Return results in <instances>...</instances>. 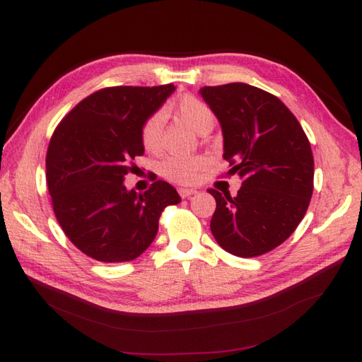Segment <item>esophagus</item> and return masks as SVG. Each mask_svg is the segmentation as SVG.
<instances>
[{
    "instance_id": "esophagus-1",
    "label": "esophagus",
    "mask_w": 362,
    "mask_h": 362,
    "mask_svg": "<svg viewBox=\"0 0 362 362\" xmlns=\"http://www.w3.org/2000/svg\"><path fill=\"white\" fill-rule=\"evenodd\" d=\"M196 193H197L196 188H179V194H180V197H183V199H187V197L193 196V194H196Z\"/></svg>"
}]
</instances>
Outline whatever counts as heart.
Here are the masks:
<instances>
[{
  "instance_id": "obj_1",
  "label": "heart",
  "mask_w": 362,
  "mask_h": 362,
  "mask_svg": "<svg viewBox=\"0 0 362 362\" xmlns=\"http://www.w3.org/2000/svg\"><path fill=\"white\" fill-rule=\"evenodd\" d=\"M173 112L183 119L187 124L196 130L197 134H204L211 130L214 124V115L211 109L201 99L194 96H183L173 107ZM141 144L146 151H157L161 143V117L152 115L141 126ZM206 161L204 157H169L161 163V173L166 179L177 183H193L199 174L202 173Z\"/></svg>"
}]
</instances>
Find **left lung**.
<instances>
[{"label":"left lung","instance_id":"1","mask_svg":"<svg viewBox=\"0 0 362 362\" xmlns=\"http://www.w3.org/2000/svg\"><path fill=\"white\" fill-rule=\"evenodd\" d=\"M222 129L228 175H240L236 196L216 199L211 233L232 255L252 258L294 233L313 196L314 158L302 126L279 98L249 83L199 90Z\"/></svg>","mask_w":362,"mask_h":362}]
</instances>
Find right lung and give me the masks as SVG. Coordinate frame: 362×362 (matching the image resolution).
I'll return each mask as SVG.
<instances>
[{
    "label": "right lung",
    "instance_id": "right-lung-1",
    "mask_svg": "<svg viewBox=\"0 0 362 362\" xmlns=\"http://www.w3.org/2000/svg\"><path fill=\"white\" fill-rule=\"evenodd\" d=\"M160 87H109L74 107L54 130L46 182L54 214L76 247L103 263L138 258L158 232L160 214L182 199L168 182L127 189L132 160L143 156V122L173 93Z\"/></svg>",
    "mask_w": 362,
    "mask_h": 362
}]
</instances>
